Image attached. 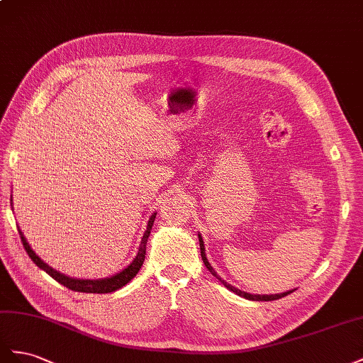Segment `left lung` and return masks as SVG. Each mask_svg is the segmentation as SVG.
I'll list each match as a JSON object with an SVG mask.
<instances>
[{
    "instance_id": "obj_1",
    "label": "left lung",
    "mask_w": 363,
    "mask_h": 363,
    "mask_svg": "<svg viewBox=\"0 0 363 363\" xmlns=\"http://www.w3.org/2000/svg\"><path fill=\"white\" fill-rule=\"evenodd\" d=\"M199 246H201V257H202V260H203V264H205L206 269H208V271L211 272V275H214L226 289H230L231 292L237 294L239 296H243V298H246V299H251V301H274V299H279V298H283V296H286V295H289V294H292V292L295 291V289H294V291H287V292H284V294H277V295H251V294H246V292L240 291V289H237V287H234V286H231V284H228V283L225 281V279H222L219 275H217V272L214 271L213 266L210 264V262L206 260L205 246H203V240H202L201 234H199Z\"/></svg>"
}]
</instances>
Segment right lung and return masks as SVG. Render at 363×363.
<instances>
[{"label": "right lung", "instance_id": "1", "mask_svg": "<svg viewBox=\"0 0 363 363\" xmlns=\"http://www.w3.org/2000/svg\"><path fill=\"white\" fill-rule=\"evenodd\" d=\"M155 217H157V213H153L150 216V219L147 222V228H146V231H144V235H143V239H141L138 254H137L135 258H133L132 263L128 267H124L121 272L112 275V277H108V278H101V279H79V278H71V277H67L64 274L55 271L53 267H50L45 262L40 260V258L35 254V251L32 250V247H30V245L27 243L23 231H21L19 228H18V233H19V237H21V242H23L24 250L27 251L28 257L32 258L33 263L39 269H43V271H45L51 278H55L56 281L60 283L62 286H65V287L71 289V291H74V292L111 294V292L118 291V289H121L123 286H126L130 281V279L138 274V271H140L141 266H143L144 257H146V243H147V239H149V235H150V230H152V226H153Z\"/></svg>", "mask_w": 363, "mask_h": 363}]
</instances>
